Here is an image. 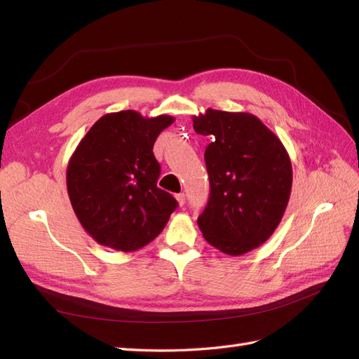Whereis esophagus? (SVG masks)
Listing matches in <instances>:
<instances>
[{
  "instance_id": "34e87169",
  "label": "esophagus",
  "mask_w": 359,
  "mask_h": 359,
  "mask_svg": "<svg viewBox=\"0 0 359 359\" xmlns=\"http://www.w3.org/2000/svg\"><path fill=\"white\" fill-rule=\"evenodd\" d=\"M175 199H177L178 205H180V206H182L184 203H186V194H184V193H178L177 196H175Z\"/></svg>"
}]
</instances>
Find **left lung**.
<instances>
[{"label": "left lung", "instance_id": "1", "mask_svg": "<svg viewBox=\"0 0 359 359\" xmlns=\"http://www.w3.org/2000/svg\"><path fill=\"white\" fill-rule=\"evenodd\" d=\"M205 149L210 201L199 215L206 243L229 256L262 245L283 219L292 190V163L281 140L248 112L208 109L193 116Z\"/></svg>", "mask_w": 359, "mask_h": 359}]
</instances>
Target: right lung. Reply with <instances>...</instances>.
I'll return each instance as SVG.
<instances>
[{
  "label": "right lung",
  "instance_id": "obj_1",
  "mask_svg": "<svg viewBox=\"0 0 359 359\" xmlns=\"http://www.w3.org/2000/svg\"><path fill=\"white\" fill-rule=\"evenodd\" d=\"M175 118L136 111L106 114L81 139L67 166V193L79 223L94 241L136 252L165 229L178 203L157 187L153 147Z\"/></svg>",
  "mask_w": 359,
  "mask_h": 359
}]
</instances>
